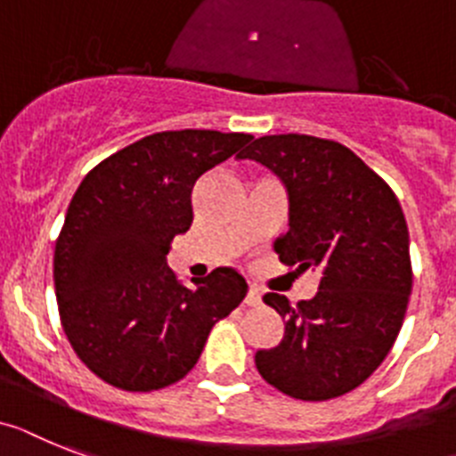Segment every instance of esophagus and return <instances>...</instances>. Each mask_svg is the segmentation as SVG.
Returning a JSON list of instances; mask_svg holds the SVG:
<instances>
[{
  "mask_svg": "<svg viewBox=\"0 0 456 456\" xmlns=\"http://www.w3.org/2000/svg\"><path fill=\"white\" fill-rule=\"evenodd\" d=\"M259 304H262V294H259L257 287H250L246 294V305H252V308H255V305Z\"/></svg>",
  "mask_w": 456,
  "mask_h": 456,
  "instance_id": "34e87169",
  "label": "esophagus"
}]
</instances>
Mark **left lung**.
<instances>
[{
  "instance_id": "8db88e82",
  "label": "left lung",
  "mask_w": 456,
  "mask_h": 456,
  "mask_svg": "<svg viewBox=\"0 0 456 456\" xmlns=\"http://www.w3.org/2000/svg\"><path fill=\"white\" fill-rule=\"evenodd\" d=\"M246 157L287 187L289 229L273 246L281 262L322 275L308 301L264 297L285 317V336L259 350L255 366L292 399L343 396L385 362L408 311L411 239L399 199L338 141L259 136L240 159Z\"/></svg>"
}]
</instances>
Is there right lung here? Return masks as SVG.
<instances>
[{"instance_id":"1","label":"right lung","mask_w":456,"mask_h":456,"mask_svg":"<svg viewBox=\"0 0 456 456\" xmlns=\"http://www.w3.org/2000/svg\"><path fill=\"white\" fill-rule=\"evenodd\" d=\"M250 141L157 132L106 157L76 190L53 259L57 311L76 357L113 387L152 392L185 378L210 329L246 299V278L232 266L190 289L167 252L192 224L199 175Z\"/></svg>"}]
</instances>
